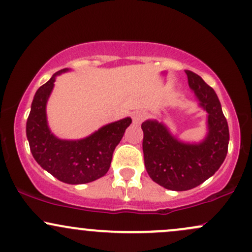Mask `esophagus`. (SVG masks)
<instances>
[{"mask_svg":"<svg viewBox=\"0 0 252 252\" xmlns=\"http://www.w3.org/2000/svg\"><path fill=\"white\" fill-rule=\"evenodd\" d=\"M131 117H132V122L135 124H140L144 120V117H146V114L142 111H134L131 114Z\"/></svg>","mask_w":252,"mask_h":252,"instance_id":"obj_1","label":"esophagus"}]
</instances>
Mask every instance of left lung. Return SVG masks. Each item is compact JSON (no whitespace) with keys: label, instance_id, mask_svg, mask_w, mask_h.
I'll use <instances>...</instances> for the list:
<instances>
[{"label":"left lung","instance_id":"left-lung-1","mask_svg":"<svg viewBox=\"0 0 252 252\" xmlns=\"http://www.w3.org/2000/svg\"><path fill=\"white\" fill-rule=\"evenodd\" d=\"M199 108L206 111V134L198 142L180 140L163 121L147 120L143 130L144 166L152 180L170 190H189L211 178L227 154L228 126L218 96L201 77L186 71Z\"/></svg>","mask_w":252,"mask_h":252}]
</instances>
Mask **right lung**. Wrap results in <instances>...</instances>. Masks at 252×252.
Instances as JSON below:
<instances>
[{
	"label": "right lung",
	"instance_id": "1",
	"mask_svg": "<svg viewBox=\"0 0 252 252\" xmlns=\"http://www.w3.org/2000/svg\"><path fill=\"white\" fill-rule=\"evenodd\" d=\"M68 71L70 68L58 71L37 89L31 105L26 135L32 155L43 169L65 184L82 185L108 173L112 153L131 123V118L105 124L79 140H66L54 135L48 126L47 102L57 77Z\"/></svg>",
	"mask_w": 252,
	"mask_h": 252
}]
</instances>
